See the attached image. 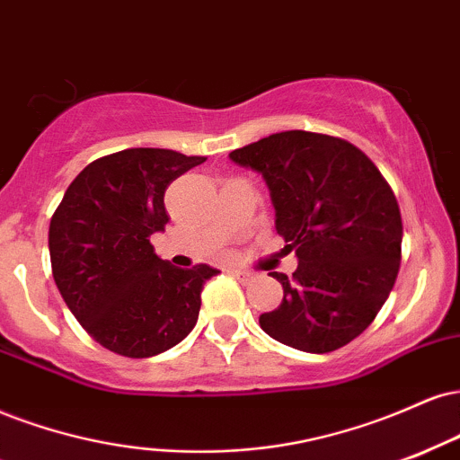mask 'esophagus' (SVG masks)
<instances>
[{
	"instance_id": "esophagus-1",
	"label": "esophagus",
	"mask_w": 460,
	"mask_h": 460,
	"mask_svg": "<svg viewBox=\"0 0 460 460\" xmlns=\"http://www.w3.org/2000/svg\"><path fill=\"white\" fill-rule=\"evenodd\" d=\"M231 276H235L237 280H242V283H248V280L252 279V274L251 272H246V270H231L229 272Z\"/></svg>"
}]
</instances>
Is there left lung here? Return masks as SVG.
Listing matches in <instances>:
<instances>
[{
    "label": "left lung",
    "mask_w": 460,
    "mask_h": 460,
    "mask_svg": "<svg viewBox=\"0 0 460 460\" xmlns=\"http://www.w3.org/2000/svg\"><path fill=\"white\" fill-rule=\"evenodd\" d=\"M229 158L263 175L285 252L297 257L291 279L272 272L285 297L259 317L263 332L300 351L341 349L396 283L402 220L390 184L362 149L319 132H276Z\"/></svg>",
    "instance_id": "left-lung-1"
}]
</instances>
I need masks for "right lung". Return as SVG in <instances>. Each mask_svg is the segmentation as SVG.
I'll use <instances>...</instances> for the list:
<instances>
[{
    "label": "right lung",
    "instance_id": "1",
    "mask_svg": "<svg viewBox=\"0 0 460 460\" xmlns=\"http://www.w3.org/2000/svg\"><path fill=\"white\" fill-rule=\"evenodd\" d=\"M206 156L130 147L87 164L49 226L53 279L83 330L104 349L152 358L195 328L201 289L218 270L175 268L149 237L164 231V190Z\"/></svg>",
    "mask_w": 460,
    "mask_h": 460
}]
</instances>
